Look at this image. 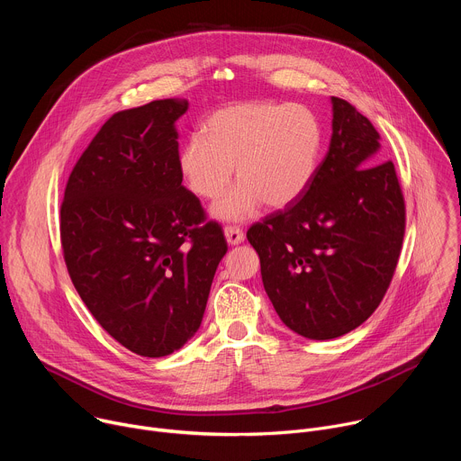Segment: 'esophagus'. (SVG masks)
Segmentation results:
<instances>
[{
  "instance_id": "esophagus-1",
  "label": "esophagus",
  "mask_w": 461,
  "mask_h": 461,
  "mask_svg": "<svg viewBox=\"0 0 461 461\" xmlns=\"http://www.w3.org/2000/svg\"><path fill=\"white\" fill-rule=\"evenodd\" d=\"M224 235H226V240L228 244L235 246V244H240L244 240V231L237 226H226L224 228Z\"/></svg>"
}]
</instances>
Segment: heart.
Wrapping results in <instances>:
<instances>
[{
    "label": "heart",
    "instance_id": "1",
    "mask_svg": "<svg viewBox=\"0 0 461 461\" xmlns=\"http://www.w3.org/2000/svg\"><path fill=\"white\" fill-rule=\"evenodd\" d=\"M322 129L312 109L297 104L246 102L210 116L206 135H191L178 153V171L201 199L215 196L235 175L239 182L213 204L222 221H246L262 204L283 210L312 185Z\"/></svg>",
    "mask_w": 461,
    "mask_h": 461
}]
</instances>
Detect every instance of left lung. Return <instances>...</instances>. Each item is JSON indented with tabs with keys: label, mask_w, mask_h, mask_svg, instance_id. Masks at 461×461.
<instances>
[{
	"label": "left lung",
	"mask_w": 461,
	"mask_h": 461,
	"mask_svg": "<svg viewBox=\"0 0 461 461\" xmlns=\"http://www.w3.org/2000/svg\"><path fill=\"white\" fill-rule=\"evenodd\" d=\"M332 139L297 203L253 224L262 285L295 334L324 341L348 334L383 301L405 235L396 169L381 162L379 133L332 96Z\"/></svg>",
	"instance_id": "left-lung-1"
}]
</instances>
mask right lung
<instances>
[{"label":"right lung","mask_w":461,"mask_h":461,"mask_svg":"<svg viewBox=\"0 0 461 461\" xmlns=\"http://www.w3.org/2000/svg\"><path fill=\"white\" fill-rule=\"evenodd\" d=\"M185 100L114 113L73 167L59 208L71 281L104 330L144 357L178 350L203 322L228 251L182 185L175 122Z\"/></svg>","instance_id":"obj_1"}]
</instances>
